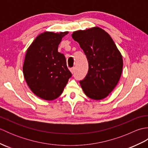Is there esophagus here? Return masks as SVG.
<instances>
[{"label":"esophagus","instance_id":"obj_1","mask_svg":"<svg viewBox=\"0 0 148 148\" xmlns=\"http://www.w3.org/2000/svg\"><path fill=\"white\" fill-rule=\"evenodd\" d=\"M70 71L71 72V73H72V74H73L74 72V71H75V67H72V68H71V69H70Z\"/></svg>","mask_w":148,"mask_h":148}]
</instances>
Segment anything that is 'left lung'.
<instances>
[{"label": "left lung", "mask_w": 148, "mask_h": 148, "mask_svg": "<svg viewBox=\"0 0 148 148\" xmlns=\"http://www.w3.org/2000/svg\"><path fill=\"white\" fill-rule=\"evenodd\" d=\"M72 37L88 62L86 76L79 81L84 93L95 100L105 99L121 77L123 62L120 51L109 34L98 27L75 31Z\"/></svg>", "instance_id": "1"}]
</instances>
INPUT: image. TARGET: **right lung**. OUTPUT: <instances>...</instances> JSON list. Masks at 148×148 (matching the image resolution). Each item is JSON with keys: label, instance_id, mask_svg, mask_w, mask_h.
<instances>
[{"label": "right lung", "instance_id": "1", "mask_svg": "<svg viewBox=\"0 0 148 148\" xmlns=\"http://www.w3.org/2000/svg\"><path fill=\"white\" fill-rule=\"evenodd\" d=\"M68 33L46 31L39 34L27 50L23 76L31 91L40 99L58 98L72 76L64 55L58 52L62 39Z\"/></svg>", "mask_w": 148, "mask_h": 148}]
</instances>
